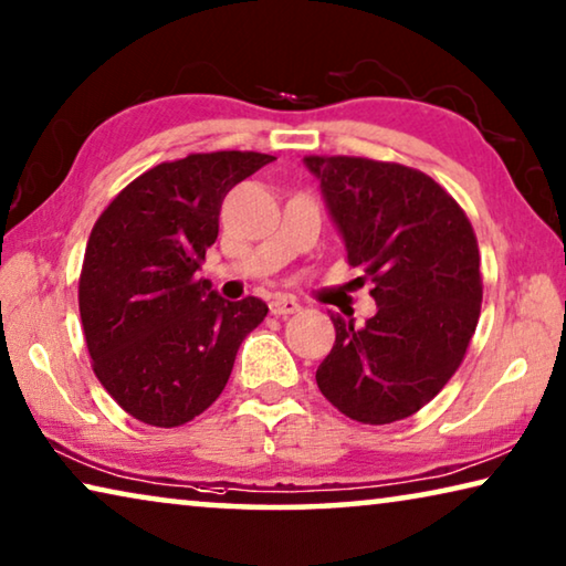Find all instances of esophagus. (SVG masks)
I'll return each mask as SVG.
<instances>
[{"label":"esophagus","mask_w":566,"mask_h":566,"mask_svg":"<svg viewBox=\"0 0 566 566\" xmlns=\"http://www.w3.org/2000/svg\"><path fill=\"white\" fill-rule=\"evenodd\" d=\"M269 310H272V315H276V317H286V315H294V312H300V302L294 297H286V294H282V297L272 300Z\"/></svg>","instance_id":"1"}]
</instances>
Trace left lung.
<instances>
[{"label":"left lung","mask_w":566,"mask_h":566,"mask_svg":"<svg viewBox=\"0 0 566 566\" xmlns=\"http://www.w3.org/2000/svg\"><path fill=\"white\" fill-rule=\"evenodd\" d=\"M345 241L370 280L376 315L356 327L331 315L335 345L317 386L364 424L407 419L465 358L483 302L480 251L465 210L432 177L366 157H305Z\"/></svg>","instance_id":"left-lung-1"}]
</instances>
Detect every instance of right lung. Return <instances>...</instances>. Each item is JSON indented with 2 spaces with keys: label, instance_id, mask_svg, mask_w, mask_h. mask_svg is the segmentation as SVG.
<instances>
[{
  "label": "right lung",
  "instance_id": "add662e5",
  "mask_svg": "<svg viewBox=\"0 0 566 566\" xmlns=\"http://www.w3.org/2000/svg\"><path fill=\"white\" fill-rule=\"evenodd\" d=\"M261 151H208L151 167L98 216L78 307L94 374L151 427L202 415L229 384L235 353L269 307L229 302L198 280L233 185L272 163Z\"/></svg>",
  "mask_w": 566,
  "mask_h": 566
}]
</instances>
